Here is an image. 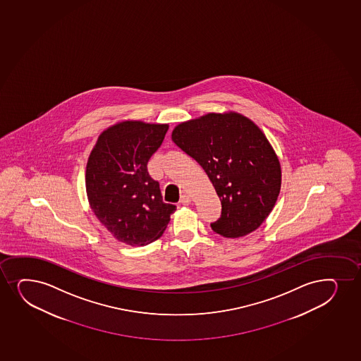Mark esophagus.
<instances>
[{"label": "esophagus", "instance_id": "obj_1", "mask_svg": "<svg viewBox=\"0 0 361 361\" xmlns=\"http://www.w3.org/2000/svg\"><path fill=\"white\" fill-rule=\"evenodd\" d=\"M179 202L182 203V204H189L191 202V197L188 194H184V195L180 196Z\"/></svg>", "mask_w": 361, "mask_h": 361}]
</instances>
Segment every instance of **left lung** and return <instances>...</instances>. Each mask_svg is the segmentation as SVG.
<instances>
[{"label": "left lung", "mask_w": 361, "mask_h": 361, "mask_svg": "<svg viewBox=\"0 0 361 361\" xmlns=\"http://www.w3.org/2000/svg\"><path fill=\"white\" fill-rule=\"evenodd\" d=\"M172 141L194 159L221 201L211 223L224 237L245 236L267 218L281 190V165L262 130L237 113H209L179 124Z\"/></svg>", "instance_id": "left-lung-1"}]
</instances>
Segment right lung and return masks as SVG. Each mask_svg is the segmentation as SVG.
Masks as SVG:
<instances>
[{"label":"right lung","mask_w":361,"mask_h":361,"mask_svg":"<svg viewBox=\"0 0 361 361\" xmlns=\"http://www.w3.org/2000/svg\"><path fill=\"white\" fill-rule=\"evenodd\" d=\"M169 125L124 121L101 133L87 165V194L97 219L116 240L133 247L161 236L176 206L162 202L147 164Z\"/></svg>","instance_id":"1"}]
</instances>
